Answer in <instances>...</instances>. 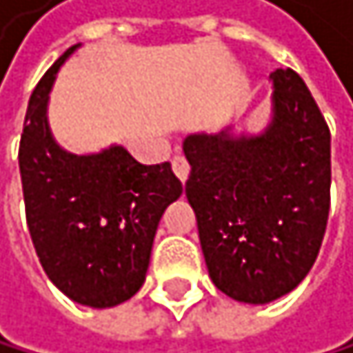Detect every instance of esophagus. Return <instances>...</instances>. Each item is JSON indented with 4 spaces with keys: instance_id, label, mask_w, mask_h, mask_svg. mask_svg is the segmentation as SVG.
Returning <instances> with one entry per match:
<instances>
[{
    "instance_id": "esophagus-1",
    "label": "esophagus",
    "mask_w": 353,
    "mask_h": 353,
    "mask_svg": "<svg viewBox=\"0 0 353 353\" xmlns=\"http://www.w3.org/2000/svg\"><path fill=\"white\" fill-rule=\"evenodd\" d=\"M171 167H173V173L178 175V178L182 180V182H186L188 180V173H190V165H188V161L184 159V157H173V161H171Z\"/></svg>"
}]
</instances>
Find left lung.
I'll use <instances>...</instances> for the list:
<instances>
[{"mask_svg": "<svg viewBox=\"0 0 353 353\" xmlns=\"http://www.w3.org/2000/svg\"><path fill=\"white\" fill-rule=\"evenodd\" d=\"M273 118L261 135L184 139L186 196L216 288L263 305L314 267L330 210V131L303 78L271 74Z\"/></svg>", "mask_w": 353, "mask_h": 353, "instance_id": "1", "label": "left lung"}]
</instances>
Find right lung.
Masks as SVG:
<instances>
[{
  "label": "right lung",
  "instance_id": "add662e5",
  "mask_svg": "<svg viewBox=\"0 0 353 353\" xmlns=\"http://www.w3.org/2000/svg\"><path fill=\"white\" fill-rule=\"evenodd\" d=\"M67 48L31 92L19 148L27 226L50 281L72 301L114 307L145 279L154 235L182 182L169 163L141 165L123 145L70 154L48 127V92Z\"/></svg>",
  "mask_w": 353,
  "mask_h": 353
}]
</instances>
